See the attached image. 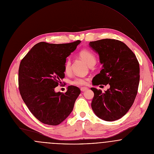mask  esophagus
I'll list each match as a JSON object with an SVG mask.
<instances>
[{"label": "esophagus", "mask_w": 154, "mask_h": 154, "mask_svg": "<svg viewBox=\"0 0 154 154\" xmlns=\"http://www.w3.org/2000/svg\"><path fill=\"white\" fill-rule=\"evenodd\" d=\"M87 89H88V88H86V87H82V88H81V91H82V92L86 91Z\"/></svg>", "instance_id": "34e87169"}]
</instances>
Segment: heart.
I'll list each match as a JSON object with an SVG mask.
<instances>
[{"instance_id": "1", "label": "heart", "mask_w": 154, "mask_h": 154, "mask_svg": "<svg viewBox=\"0 0 154 154\" xmlns=\"http://www.w3.org/2000/svg\"><path fill=\"white\" fill-rule=\"evenodd\" d=\"M79 56L81 58L84 60L87 64L90 66L91 64L96 63V58L95 55L92 52L88 50H83L79 52ZM64 72L67 74L69 73L71 71V60L68 58L65 62L64 66ZM88 80L86 78L82 77H76L70 81V84L76 86H85L88 84Z\"/></svg>"}]
</instances>
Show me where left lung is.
I'll return each instance as SVG.
<instances>
[{"mask_svg":"<svg viewBox=\"0 0 154 154\" xmlns=\"http://www.w3.org/2000/svg\"><path fill=\"white\" fill-rule=\"evenodd\" d=\"M90 47L99 55L102 69L96 75L94 85H110L103 93L91 88L94 96L91 107L103 120L113 121L124 116L136 99L140 79L139 61L122 42L104 39L90 42Z\"/></svg>","mask_w":154,"mask_h":154,"instance_id":"left-lung-1","label":"left lung"}]
</instances>
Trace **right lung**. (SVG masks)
<instances>
[{"instance_id":"obj_1","label":"right lung","mask_w":154,"mask_h":154,"mask_svg":"<svg viewBox=\"0 0 154 154\" xmlns=\"http://www.w3.org/2000/svg\"><path fill=\"white\" fill-rule=\"evenodd\" d=\"M81 43L54 44L41 42L36 44L22 59L18 70L21 96L31 113L41 122L57 125L72 112L81 93L70 85L65 93L54 88L64 78L66 58Z\"/></svg>"}]
</instances>
